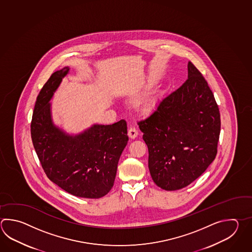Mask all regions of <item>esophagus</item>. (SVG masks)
<instances>
[{"mask_svg":"<svg viewBox=\"0 0 252 252\" xmlns=\"http://www.w3.org/2000/svg\"><path fill=\"white\" fill-rule=\"evenodd\" d=\"M138 135V131L135 127H130L128 129V136L131 139H134L137 137Z\"/></svg>","mask_w":252,"mask_h":252,"instance_id":"esophagus-1","label":"esophagus"}]
</instances>
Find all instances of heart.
<instances>
[{
    "label": "heart",
    "instance_id": "b5f03b06",
    "mask_svg": "<svg viewBox=\"0 0 252 252\" xmlns=\"http://www.w3.org/2000/svg\"><path fill=\"white\" fill-rule=\"evenodd\" d=\"M153 106H154V105H153V103L152 102L146 103V104H145V109H146V110H151L152 108H153Z\"/></svg>",
    "mask_w": 252,
    "mask_h": 252
}]
</instances>
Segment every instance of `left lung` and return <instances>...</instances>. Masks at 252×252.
Returning <instances> with one entry per match:
<instances>
[{
    "label": "left lung",
    "mask_w": 252,
    "mask_h": 252,
    "mask_svg": "<svg viewBox=\"0 0 252 252\" xmlns=\"http://www.w3.org/2000/svg\"><path fill=\"white\" fill-rule=\"evenodd\" d=\"M138 126L148 147L152 179L162 189L189 185L216 158L219 108L205 78L191 62L188 80Z\"/></svg>",
    "instance_id": "left-lung-1"
}]
</instances>
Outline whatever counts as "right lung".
Returning <instances> with one entry per match:
<instances>
[{"mask_svg":"<svg viewBox=\"0 0 252 252\" xmlns=\"http://www.w3.org/2000/svg\"><path fill=\"white\" fill-rule=\"evenodd\" d=\"M69 67L52 74L36 98L31 138L49 180L68 193L99 198L114 185L118 163L127 144V126L121 119L112 125L94 124L77 134H67L52 119L49 102Z\"/></svg>","mask_w":252,"mask_h":252,"instance_id":"obj_1","label":"right lung"}]
</instances>
